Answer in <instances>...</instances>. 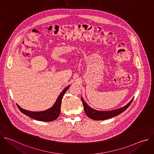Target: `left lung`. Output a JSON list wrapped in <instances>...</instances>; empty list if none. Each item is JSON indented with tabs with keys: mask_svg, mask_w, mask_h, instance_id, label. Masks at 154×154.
I'll return each mask as SVG.
<instances>
[{
	"mask_svg": "<svg viewBox=\"0 0 154 154\" xmlns=\"http://www.w3.org/2000/svg\"><path fill=\"white\" fill-rule=\"evenodd\" d=\"M132 98L129 103H128L126 106L124 107H122L120 109L110 111H100L95 110L91 108H90L87 104L86 102L84 101V100L81 97V100L82 101V103L84 107V110L88 117L90 119L94 120H103L106 119H108L110 118H112L113 117L117 116L119 114H121L122 112H124L131 104V103L133 101Z\"/></svg>",
	"mask_w": 154,
	"mask_h": 154,
	"instance_id": "8db88e82",
	"label": "left lung"
}]
</instances>
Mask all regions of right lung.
<instances>
[{
  "mask_svg": "<svg viewBox=\"0 0 154 154\" xmlns=\"http://www.w3.org/2000/svg\"><path fill=\"white\" fill-rule=\"evenodd\" d=\"M69 86L66 87L63 89V91L60 93L58 97L56 103L52 108H51L47 110L40 111V112H32L27 110H25L20 108L19 105L17 107L24 114L28 116L37 120L43 121V122H52L56 119H57L60 114V107L62 103V100L63 96L65 94L66 91L68 90Z\"/></svg>",
  "mask_w": 154,
  "mask_h": 154,
  "instance_id": "obj_1",
  "label": "right lung"
}]
</instances>
